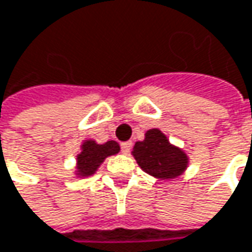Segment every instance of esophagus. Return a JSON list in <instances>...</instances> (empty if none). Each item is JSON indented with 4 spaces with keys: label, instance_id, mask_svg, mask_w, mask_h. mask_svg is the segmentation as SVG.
Segmentation results:
<instances>
[{
    "label": "esophagus",
    "instance_id": "esophagus-1",
    "mask_svg": "<svg viewBox=\"0 0 252 252\" xmlns=\"http://www.w3.org/2000/svg\"><path fill=\"white\" fill-rule=\"evenodd\" d=\"M130 149H132V142H123V143H120V151L123 152V154H129L130 152Z\"/></svg>",
    "mask_w": 252,
    "mask_h": 252
}]
</instances>
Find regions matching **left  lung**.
I'll return each mask as SVG.
<instances>
[{"mask_svg":"<svg viewBox=\"0 0 252 252\" xmlns=\"http://www.w3.org/2000/svg\"><path fill=\"white\" fill-rule=\"evenodd\" d=\"M133 157L145 173L164 180L180 175L187 167L186 154L170 145L158 129L148 130L145 141L135 143Z\"/></svg>","mask_w":252,"mask_h":252,"instance_id":"left-lung-1","label":"left lung"}]
</instances>
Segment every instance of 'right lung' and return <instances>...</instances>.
Instances as JSON below:
<instances>
[{
	"label": "right lung",
	"instance_id": "1",
	"mask_svg": "<svg viewBox=\"0 0 252 252\" xmlns=\"http://www.w3.org/2000/svg\"><path fill=\"white\" fill-rule=\"evenodd\" d=\"M119 145L114 141H109L104 145H97L88 141L82 145V152L78 155V171L82 175H91L98 165L109 157L119 152Z\"/></svg>",
	"mask_w": 252,
	"mask_h": 252
}]
</instances>
